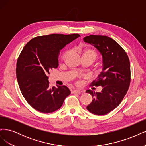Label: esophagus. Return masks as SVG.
I'll return each instance as SVG.
<instances>
[{
    "instance_id": "obj_1",
    "label": "esophagus",
    "mask_w": 146,
    "mask_h": 146,
    "mask_svg": "<svg viewBox=\"0 0 146 146\" xmlns=\"http://www.w3.org/2000/svg\"><path fill=\"white\" fill-rule=\"evenodd\" d=\"M72 93H80L81 92V90H74L71 91Z\"/></svg>"
}]
</instances>
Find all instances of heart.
Wrapping results in <instances>:
<instances>
[{"label": "heart", "mask_w": 146, "mask_h": 146, "mask_svg": "<svg viewBox=\"0 0 146 146\" xmlns=\"http://www.w3.org/2000/svg\"><path fill=\"white\" fill-rule=\"evenodd\" d=\"M70 52V51L69 50H64L60 55V60H64L69 55ZM80 54L82 57L83 60H89L91 63L94 61L98 56V52H96L94 48L91 47L81 48L80 50Z\"/></svg>", "instance_id": "b5f03b06"}]
</instances>
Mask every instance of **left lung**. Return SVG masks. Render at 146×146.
Instances as JSON below:
<instances>
[{"label": "left lung", "mask_w": 146, "mask_h": 146, "mask_svg": "<svg viewBox=\"0 0 146 146\" xmlns=\"http://www.w3.org/2000/svg\"><path fill=\"white\" fill-rule=\"evenodd\" d=\"M85 42L98 48L103 56L104 69L92 86H102L100 92L88 90L92 101L86 108L96 115H105L121 104L129 90L131 81L130 63L124 49L112 38L91 35L83 38Z\"/></svg>", "instance_id": "left-lung-1"}]
</instances>
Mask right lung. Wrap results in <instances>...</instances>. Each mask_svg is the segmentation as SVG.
<instances>
[{"instance_id":"add662e5","label":"right lung","mask_w":146,"mask_h":146,"mask_svg":"<svg viewBox=\"0 0 146 146\" xmlns=\"http://www.w3.org/2000/svg\"><path fill=\"white\" fill-rule=\"evenodd\" d=\"M79 36L77 33L37 36L22 50L16 63L17 82L25 100L37 111L44 113L56 111L70 94V90L64 85L50 88L48 75L58 67L60 50Z\"/></svg>"}]
</instances>
